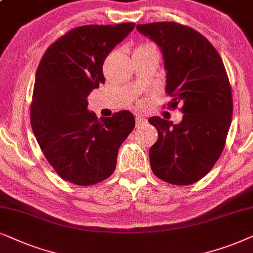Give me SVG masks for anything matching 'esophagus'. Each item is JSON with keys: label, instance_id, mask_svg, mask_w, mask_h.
<instances>
[{"label": "esophagus", "instance_id": "esophagus-1", "mask_svg": "<svg viewBox=\"0 0 253 253\" xmlns=\"http://www.w3.org/2000/svg\"><path fill=\"white\" fill-rule=\"evenodd\" d=\"M135 121H136V126H142V125L147 124V119H146V118L139 117V116H137V117L135 118Z\"/></svg>", "mask_w": 253, "mask_h": 253}]
</instances>
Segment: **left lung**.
I'll return each instance as SVG.
<instances>
[{
  "instance_id": "left-lung-1",
  "label": "left lung",
  "mask_w": 253,
  "mask_h": 253,
  "mask_svg": "<svg viewBox=\"0 0 253 253\" xmlns=\"http://www.w3.org/2000/svg\"><path fill=\"white\" fill-rule=\"evenodd\" d=\"M158 45L167 70L166 92L183 120L151 117L158 132L149 149L154 174L172 185H190L211 170L221 156L231 124L232 95L223 61L215 47L195 30L174 22L136 25Z\"/></svg>"
}]
</instances>
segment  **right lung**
Here are the masks:
<instances>
[{
    "label": "right lung",
    "instance_id": "right-lung-1",
    "mask_svg": "<svg viewBox=\"0 0 253 253\" xmlns=\"http://www.w3.org/2000/svg\"><path fill=\"white\" fill-rule=\"evenodd\" d=\"M134 23L83 25L50 45L36 74L31 126L46 160L62 179L99 183L116 169L118 150L135 126L129 111L98 118L87 96L105 82L103 63Z\"/></svg>",
    "mask_w": 253,
    "mask_h": 253
}]
</instances>
